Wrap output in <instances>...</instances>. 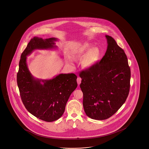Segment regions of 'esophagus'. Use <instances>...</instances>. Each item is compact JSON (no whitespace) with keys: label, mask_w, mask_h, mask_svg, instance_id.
I'll return each instance as SVG.
<instances>
[{"label":"esophagus","mask_w":149,"mask_h":149,"mask_svg":"<svg viewBox=\"0 0 149 149\" xmlns=\"http://www.w3.org/2000/svg\"><path fill=\"white\" fill-rule=\"evenodd\" d=\"M77 84L79 85L81 83V77H77Z\"/></svg>","instance_id":"esophagus-1"}]
</instances>
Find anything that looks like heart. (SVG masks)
Returning <instances> with one entry per match:
<instances>
[{
    "instance_id": "1",
    "label": "heart",
    "mask_w": 149,
    "mask_h": 149,
    "mask_svg": "<svg viewBox=\"0 0 149 149\" xmlns=\"http://www.w3.org/2000/svg\"><path fill=\"white\" fill-rule=\"evenodd\" d=\"M75 58H82L81 65L84 68H90L95 65L101 57V51L97 47H93L89 43H84L79 45L74 49ZM72 65H74L72 61Z\"/></svg>"
}]
</instances>
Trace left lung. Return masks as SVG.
Listing matches in <instances>:
<instances>
[{
  "mask_svg": "<svg viewBox=\"0 0 149 149\" xmlns=\"http://www.w3.org/2000/svg\"><path fill=\"white\" fill-rule=\"evenodd\" d=\"M107 48L100 62L79 74L83 106L87 116L108 119L125 103L130 89L131 72L124 50L105 35Z\"/></svg>",
  "mask_w": 149,
  "mask_h": 149,
  "instance_id": "8db88e82",
  "label": "left lung"
}]
</instances>
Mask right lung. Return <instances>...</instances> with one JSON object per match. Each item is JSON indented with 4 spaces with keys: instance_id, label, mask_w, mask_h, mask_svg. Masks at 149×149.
I'll list each match as a JSON object with an SVG mask.
<instances>
[{
    "instance_id": "1",
    "label": "right lung",
    "mask_w": 149,
    "mask_h": 149,
    "mask_svg": "<svg viewBox=\"0 0 149 149\" xmlns=\"http://www.w3.org/2000/svg\"><path fill=\"white\" fill-rule=\"evenodd\" d=\"M58 39H31L21 56L17 82L21 98L29 112L46 122L58 120L65 112L67 101L77 87L75 74H61L49 79L35 78L28 67L27 58L35 50L58 48Z\"/></svg>"
}]
</instances>
